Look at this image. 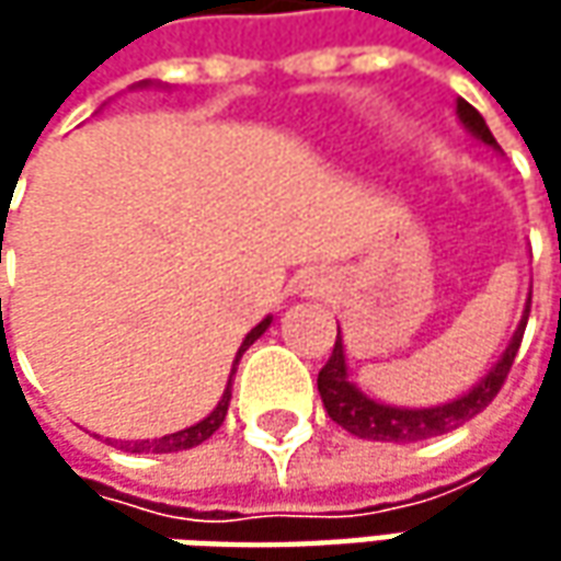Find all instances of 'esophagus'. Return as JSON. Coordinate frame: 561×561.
I'll return each instance as SVG.
<instances>
[{"mask_svg": "<svg viewBox=\"0 0 561 561\" xmlns=\"http://www.w3.org/2000/svg\"><path fill=\"white\" fill-rule=\"evenodd\" d=\"M306 290H314V287H306Z\"/></svg>", "mask_w": 561, "mask_h": 561, "instance_id": "1", "label": "esophagus"}]
</instances>
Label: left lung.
<instances>
[{"label": "left lung", "mask_w": 561, "mask_h": 561, "mask_svg": "<svg viewBox=\"0 0 561 561\" xmlns=\"http://www.w3.org/2000/svg\"><path fill=\"white\" fill-rule=\"evenodd\" d=\"M459 121L465 124V130L471 137L500 149L486 121L481 118V112L474 105H468L465 99H459L456 105ZM530 299L522 314V324L515 328V334L508 340L506 353L500 356V362L481 377V383H474L465 397L453 399V402H443V405H431V409H399V405H387V402H377V399L365 397L356 383L346 375V356H343V340L336 331L334 353L328 358V365L318 371V393L321 402L328 409V415L346 427L350 434H356L362 440H383V443H419L431 440V437H440L449 434L456 427H462L465 421H471L478 412H484L486 405L493 402V397L500 393V387L506 383L508 368L515 362V353L522 346V336H525V324H528Z\"/></svg>", "instance_id": "obj_1"}]
</instances>
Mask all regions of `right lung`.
I'll return each instance as SVG.
<instances>
[{"label": "right lung", "instance_id": "add662e5", "mask_svg": "<svg viewBox=\"0 0 561 561\" xmlns=\"http://www.w3.org/2000/svg\"><path fill=\"white\" fill-rule=\"evenodd\" d=\"M271 324V314L265 318V321H259L252 331L247 334V340H243V346L237 350V358H233V368H230V380H227L225 387V397L218 399V405L211 409V415L208 419H203L199 424H193V427H184V431H178V434H168V437H159V440H140V443H127V449L130 453H181V449H193V446H199V443H205L221 424H225V415H227V405H230V387H233V371H237V362L243 358V353H247L249 346L259 340V336L268 331Z\"/></svg>", "mask_w": 561, "mask_h": 561}]
</instances>
